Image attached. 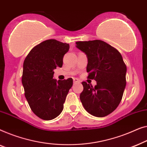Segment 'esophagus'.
<instances>
[{
    "label": "esophagus",
    "mask_w": 147,
    "mask_h": 147,
    "mask_svg": "<svg viewBox=\"0 0 147 147\" xmlns=\"http://www.w3.org/2000/svg\"><path fill=\"white\" fill-rule=\"evenodd\" d=\"M73 82L74 83H79L80 82V81L77 79V78H73Z\"/></svg>",
    "instance_id": "esophagus-1"
}]
</instances>
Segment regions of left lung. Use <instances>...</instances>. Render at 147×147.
Here are the masks:
<instances>
[{
    "mask_svg": "<svg viewBox=\"0 0 147 147\" xmlns=\"http://www.w3.org/2000/svg\"><path fill=\"white\" fill-rule=\"evenodd\" d=\"M76 47L87 57L88 78L96 81L94 87L82 82L80 101L89 114L106 117L119 106L126 86L127 67L123 57L114 47L100 40L78 41Z\"/></svg>",
    "mask_w": 147,
    "mask_h": 147,
    "instance_id": "1",
    "label": "left lung"
}]
</instances>
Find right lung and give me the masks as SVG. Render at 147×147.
I'll list each match as a JSON object with an SVG mask.
<instances>
[{
	"mask_svg": "<svg viewBox=\"0 0 147 147\" xmlns=\"http://www.w3.org/2000/svg\"><path fill=\"white\" fill-rule=\"evenodd\" d=\"M69 47L67 43L49 39L34 47L24 61L22 83L24 95L32 112L43 120H52L61 114L73 86L72 78H53L54 70L62 67Z\"/></svg>",
	"mask_w": 147,
	"mask_h": 147,
	"instance_id": "right-lung-1",
	"label": "right lung"
}]
</instances>
